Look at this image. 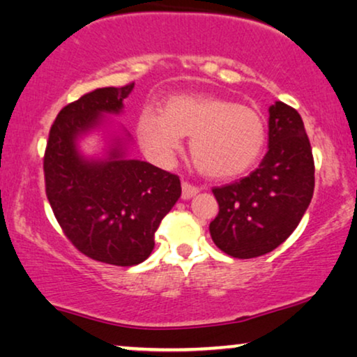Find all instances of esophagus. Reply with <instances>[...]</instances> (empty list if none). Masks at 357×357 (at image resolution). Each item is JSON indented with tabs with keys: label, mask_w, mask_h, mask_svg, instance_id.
Listing matches in <instances>:
<instances>
[{
	"label": "esophagus",
	"mask_w": 357,
	"mask_h": 357,
	"mask_svg": "<svg viewBox=\"0 0 357 357\" xmlns=\"http://www.w3.org/2000/svg\"><path fill=\"white\" fill-rule=\"evenodd\" d=\"M181 188H183V199H191L199 192V188L192 186V184H189L186 181L181 184Z\"/></svg>",
	"instance_id": "34e87169"
}]
</instances>
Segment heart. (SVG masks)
I'll list each match as a JSON object with an SVG mask.
<instances>
[{"instance_id":"b5f03b06","label":"heart","mask_w":357,"mask_h":357,"mask_svg":"<svg viewBox=\"0 0 357 357\" xmlns=\"http://www.w3.org/2000/svg\"><path fill=\"white\" fill-rule=\"evenodd\" d=\"M142 149L155 163L168 165L189 137L194 163L217 179L235 178L259 158L266 123L253 107L207 94H179L165 102L163 112L145 107L137 121Z\"/></svg>"}]
</instances>
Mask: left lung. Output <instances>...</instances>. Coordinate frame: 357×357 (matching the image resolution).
Masks as SVG:
<instances>
[{
	"mask_svg": "<svg viewBox=\"0 0 357 357\" xmlns=\"http://www.w3.org/2000/svg\"><path fill=\"white\" fill-rule=\"evenodd\" d=\"M268 127V153L258 168L212 189L218 215L208 230L213 243L234 258H258L284 243L313 196L315 168L301 114L275 101Z\"/></svg>",
	"mask_w": 357,
	"mask_h": 357,
	"instance_id": "8db88e82",
	"label": "left lung"
}]
</instances>
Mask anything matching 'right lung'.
I'll return each mask as SVG.
<instances>
[{"label": "right lung", "mask_w": 357, "mask_h": 357, "mask_svg": "<svg viewBox=\"0 0 357 357\" xmlns=\"http://www.w3.org/2000/svg\"><path fill=\"white\" fill-rule=\"evenodd\" d=\"M134 83L99 88L65 106L52 126L44 156L45 192L61 230L88 258L134 266L151 255L160 222L181 197L176 174L129 156L130 134L109 129ZM99 133V155L79 144Z\"/></svg>", "instance_id": "right-lung-1"}]
</instances>
